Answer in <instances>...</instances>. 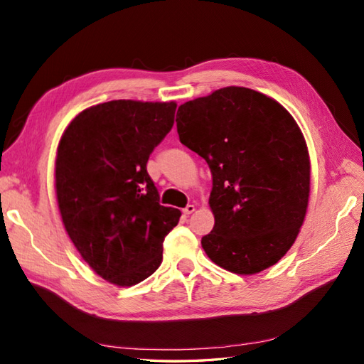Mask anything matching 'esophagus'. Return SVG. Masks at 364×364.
I'll return each instance as SVG.
<instances>
[{"label":"esophagus","mask_w":364,"mask_h":364,"mask_svg":"<svg viewBox=\"0 0 364 364\" xmlns=\"http://www.w3.org/2000/svg\"><path fill=\"white\" fill-rule=\"evenodd\" d=\"M196 211V205H188L186 208H184V210H183V213L184 214H186V215H189V214H192V213H194Z\"/></svg>","instance_id":"1"}]
</instances>
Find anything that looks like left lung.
<instances>
[{
  "label": "left lung",
  "mask_w": 364,
  "mask_h": 364,
  "mask_svg": "<svg viewBox=\"0 0 364 364\" xmlns=\"http://www.w3.org/2000/svg\"><path fill=\"white\" fill-rule=\"evenodd\" d=\"M176 129L211 168L208 257L239 275L274 266L296 241L310 197V154L296 120L274 98L230 86L178 107Z\"/></svg>",
  "instance_id": "1"
}]
</instances>
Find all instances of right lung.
Listing matches in <instances>:
<instances>
[{"label":"right lung","mask_w":364,"mask_h":364,"mask_svg":"<svg viewBox=\"0 0 364 364\" xmlns=\"http://www.w3.org/2000/svg\"><path fill=\"white\" fill-rule=\"evenodd\" d=\"M175 102L90 106L64 131L54 188L64 227L82 259L112 284L145 280L180 210L159 205L146 161L173 127Z\"/></svg>","instance_id":"add662e5"}]
</instances>
